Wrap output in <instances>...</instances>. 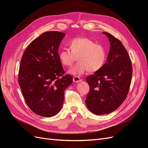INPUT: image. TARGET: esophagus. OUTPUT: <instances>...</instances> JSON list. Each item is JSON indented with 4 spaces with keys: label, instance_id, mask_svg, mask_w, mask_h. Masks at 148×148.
<instances>
[{
    "label": "esophagus",
    "instance_id": "esophagus-1",
    "mask_svg": "<svg viewBox=\"0 0 148 148\" xmlns=\"http://www.w3.org/2000/svg\"><path fill=\"white\" fill-rule=\"evenodd\" d=\"M73 81L75 83H79L82 81V79L78 77V76H75V77L73 78Z\"/></svg>",
    "mask_w": 148,
    "mask_h": 148
}]
</instances>
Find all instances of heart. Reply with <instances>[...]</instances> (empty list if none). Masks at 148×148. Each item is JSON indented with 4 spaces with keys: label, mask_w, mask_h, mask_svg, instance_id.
Returning a JSON list of instances; mask_svg holds the SVG:
<instances>
[{
    "label": "heart",
    "mask_w": 148,
    "mask_h": 148,
    "mask_svg": "<svg viewBox=\"0 0 148 148\" xmlns=\"http://www.w3.org/2000/svg\"><path fill=\"white\" fill-rule=\"evenodd\" d=\"M62 65L70 66L78 57V62L69 70L73 75H82L86 71L93 73L99 70L105 64L106 51L99 44L88 38H76L70 42V49H64L59 52Z\"/></svg>",
    "instance_id": "b5f03b06"
}]
</instances>
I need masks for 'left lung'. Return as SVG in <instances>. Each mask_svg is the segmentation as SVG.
<instances>
[{
  "label": "left lung",
  "mask_w": 148,
  "mask_h": 148,
  "mask_svg": "<svg viewBox=\"0 0 148 148\" xmlns=\"http://www.w3.org/2000/svg\"><path fill=\"white\" fill-rule=\"evenodd\" d=\"M110 42L107 61L102 68L86 79L89 92L88 109L101 115L112 112L126 99L132 77V65L122 43L110 33L103 32Z\"/></svg>",
  "instance_id": "obj_1"
}]
</instances>
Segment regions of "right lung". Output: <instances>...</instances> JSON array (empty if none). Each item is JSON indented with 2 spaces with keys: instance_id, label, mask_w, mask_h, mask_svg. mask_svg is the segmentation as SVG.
<instances>
[{
  "instance_id": "1",
  "label": "right lung",
  "mask_w": 148,
  "mask_h": 148,
  "mask_svg": "<svg viewBox=\"0 0 148 148\" xmlns=\"http://www.w3.org/2000/svg\"><path fill=\"white\" fill-rule=\"evenodd\" d=\"M65 34L42 33L30 43L22 56L18 83L26 104L36 114L51 117L59 112L64 91L73 82L65 71L58 50Z\"/></svg>"
}]
</instances>
